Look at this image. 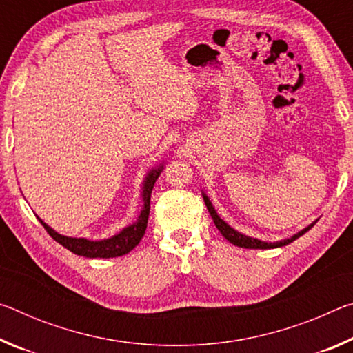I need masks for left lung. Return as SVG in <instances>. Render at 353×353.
Wrapping results in <instances>:
<instances>
[{
	"label": "left lung",
	"mask_w": 353,
	"mask_h": 353,
	"mask_svg": "<svg viewBox=\"0 0 353 353\" xmlns=\"http://www.w3.org/2000/svg\"><path fill=\"white\" fill-rule=\"evenodd\" d=\"M204 201H205V205L208 208V213L212 214L213 223H214V225H216V229L221 232V235H223L227 241H230L232 244H235V246L246 248V249H274V248L286 246V244H290V243H292L294 240H297L299 236H302L303 234H305V232H308L316 224V223L310 224L308 227H305V229L299 232V234H296L294 236L288 238V240H283V241H279V243H263L260 240H255V238H250V236L243 235V234H240V232H236V230L232 229L230 225H227L224 221L218 216V213L214 212L213 205L210 204V201H208V198H207L205 194H204Z\"/></svg>",
	"instance_id": "obj_1"
}]
</instances>
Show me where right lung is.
I'll list each match as a JSON object with an SVG mask.
<instances>
[{"label": "right lung", "mask_w": 353, "mask_h": 353, "mask_svg": "<svg viewBox=\"0 0 353 353\" xmlns=\"http://www.w3.org/2000/svg\"><path fill=\"white\" fill-rule=\"evenodd\" d=\"M160 171L152 170L149 172L145 185H143V201H145V207L139 216V221L135 224L129 225L123 232H119L118 235L109 238V240L103 241H88L85 238H70L59 235L57 232L51 229L50 225H46L43 221L39 218L41 225L45 227V230L51 235L52 240H56L59 244H62L63 248H67L71 252L76 255L87 256V259H113V256H121L132 250L137 244L145 235L146 227H148V218H149V210H151V191L154 187L155 179L159 177Z\"/></svg>", "instance_id": "1"}]
</instances>
